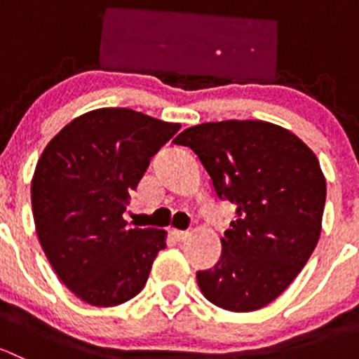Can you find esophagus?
<instances>
[{"label": "esophagus", "mask_w": 359, "mask_h": 359, "mask_svg": "<svg viewBox=\"0 0 359 359\" xmlns=\"http://www.w3.org/2000/svg\"><path fill=\"white\" fill-rule=\"evenodd\" d=\"M172 236L175 238L177 241H184L187 236H189V233H187V231H177V229H173V231H172Z\"/></svg>", "instance_id": "esophagus-1"}]
</instances>
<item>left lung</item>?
Listing matches in <instances>:
<instances>
[{
  "label": "left lung",
  "mask_w": 359,
  "mask_h": 359,
  "mask_svg": "<svg viewBox=\"0 0 359 359\" xmlns=\"http://www.w3.org/2000/svg\"><path fill=\"white\" fill-rule=\"evenodd\" d=\"M189 146L236 219L213 269L198 271L206 300L233 313L273 302L302 271L321 234L327 180L290 130L260 119L201 123L173 139Z\"/></svg>",
  "instance_id": "8db88e82"
}]
</instances>
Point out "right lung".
Instances as JSON below:
<instances>
[{"label":"right lung","instance_id":"obj_1","mask_svg":"<svg viewBox=\"0 0 359 359\" xmlns=\"http://www.w3.org/2000/svg\"><path fill=\"white\" fill-rule=\"evenodd\" d=\"M179 128L100 107L69 121L43 149L31 180L36 233L57 276L83 302L119 306L146 285L166 231L130 229L123 213L151 158Z\"/></svg>","mask_w":359,"mask_h":359}]
</instances>
